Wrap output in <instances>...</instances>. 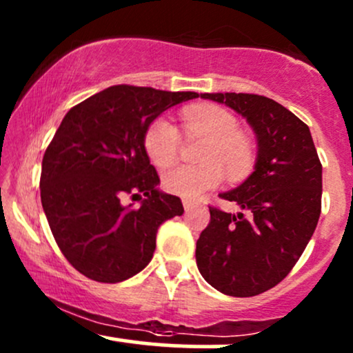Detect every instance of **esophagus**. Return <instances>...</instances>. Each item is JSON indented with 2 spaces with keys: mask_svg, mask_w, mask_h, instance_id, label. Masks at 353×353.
Returning <instances> with one entry per match:
<instances>
[{
  "mask_svg": "<svg viewBox=\"0 0 353 353\" xmlns=\"http://www.w3.org/2000/svg\"><path fill=\"white\" fill-rule=\"evenodd\" d=\"M182 204H184L185 212H190V210H194L196 208H201L202 202L196 201V199H184V201H182Z\"/></svg>",
  "mask_w": 353,
  "mask_h": 353,
  "instance_id": "esophagus-1",
  "label": "esophagus"
}]
</instances>
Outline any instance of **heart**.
I'll return each instance as SVG.
<instances>
[{
    "label": "heart",
    "instance_id": "obj_1",
    "mask_svg": "<svg viewBox=\"0 0 353 353\" xmlns=\"http://www.w3.org/2000/svg\"><path fill=\"white\" fill-rule=\"evenodd\" d=\"M185 134L208 139L201 152L199 165H177L163 176V185L169 192L196 199L201 194L217 188L225 169L230 179H244L252 172L257 152L245 132L239 129V119L219 106H192L182 112ZM181 134L168 117L159 116L145 128L144 149L149 159L159 168L176 161Z\"/></svg>",
    "mask_w": 353,
    "mask_h": 353
}]
</instances>
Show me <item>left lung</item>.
I'll list each match as a JSON object with an SVG mask.
<instances>
[{"label":"left lung","instance_id":"left-lung-1","mask_svg":"<svg viewBox=\"0 0 353 353\" xmlns=\"http://www.w3.org/2000/svg\"><path fill=\"white\" fill-rule=\"evenodd\" d=\"M244 116L257 136L255 171L221 194L247 212L210 205L196 244L197 269L214 289L254 297L272 289L301 259L322 210V164L309 125L274 99L245 92H204Z\"/></svg>","mask_w":353,"mask_h":353}]
</instances>
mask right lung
<instances>
[{
	"label": "right lung",
	"instance_id": "obj_1",
	"mask_svg": "<svg viewBox=\"0 0 353 353\" xmlns=\"http://www.w3.org/2000/svg\"><path fill=\"white\" fill-rule=\"evenodd\" d=\"M197 96L117 84L64 116L43 156L41 204L61 252L88 279L116 283L141 272L161 224L182 216L179 197L156 188L144 132L165 109ZM125 193L143 194L139 208L122 205Z\"/></svg>",
	"mask_w": 353,
	"mask_h": 353
}]
</instances>
